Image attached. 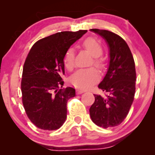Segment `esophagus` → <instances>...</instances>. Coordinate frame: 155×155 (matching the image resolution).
Listing matches in <instances>:
<instances>
[{"instance_id": "34e87169", "label": "esophagus", "mask_w": 155, "mask_h": 155, "mask_svg": "<svg viewBox=\"0 0 155 155\" xmlns=\"http://www.w3.org/2000/svg\"><path fill=\"white\" fill-rule=\"evenodd\" d=\"M85 92V90H81V89H77V90H76V93L77 94H82V93H84V92Z\"/></svg>"}]
</instances>
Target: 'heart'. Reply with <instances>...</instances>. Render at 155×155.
<instances>
[{"mask_svg": "<svg viewBox=\"0 0 155 155\" xmlns=\"http://www.w3.org/2000/svg\"><path fill=\"white\" fill-rule=\"evenodd\" d=\"M83 47L92 55L94 60V63L96 66L102 67V62L97 59L103 54L102 47L95 38H87L83 42ZM74 50L73 48H69L64 56V64L67 68L71 69L74 66ZM99 79L98 72L95 68H81L73 74L70 77V81L74 86L78 88L87 89L97 82Z\"/></svg>", "mask_w": 155, "mask_h": 155, "instance_id": "b5f03b06", "label": "heart"}]
</instances>
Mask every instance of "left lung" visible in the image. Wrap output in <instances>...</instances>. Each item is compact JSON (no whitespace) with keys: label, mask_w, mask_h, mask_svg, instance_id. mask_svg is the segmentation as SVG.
Wrapping results in <instances>:
<instances>
[{"label":"left lung","mask_w":155,"mask_h":155,"mask_svg":"<svg viewBox=\"0 0 155 155\" xmlns=\"http://www.w3.org/2000/svg\"><path fill=\"white\" fill-rule=\"evenodd\" d=\"M107 44L109 63L98 88L107 95H94L95 102L90 108L92 122L104 128L115 127L128 114L136 92V68L130 49L120 35L106 30L90 29Z\"/></svg>","instance_id":"obj_1"}]
</instances>
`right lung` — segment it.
Segmentation results:
<instances>
[{
	"mask_svg": "<svg viewBox=\"0 0 155 155\" xmlns=\"http://www.w3.org/2000/svg\"><path fill=\"white\" fill-rule=\"evenodd\" d=\"M87 31H63L35 42L28 54L21 90L28 118L44 130L59 129L67 117V102L76 95L75 89L63 87L64 56L73 44Z\"/></svg>",
	"mask_w": 155,
	"mask_h": 155,
	"instance_id": "obj_1",
	"label": "right lung"
}]
</instances>
